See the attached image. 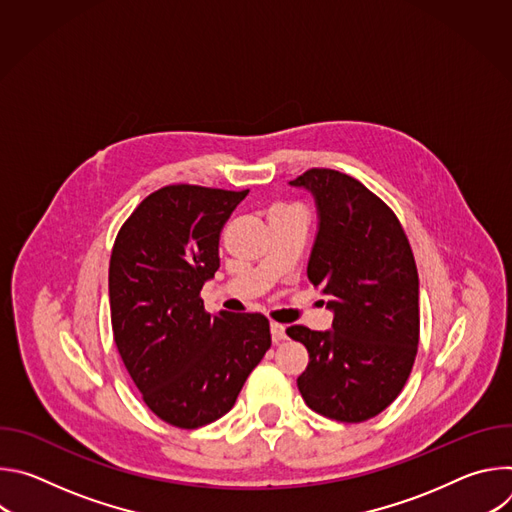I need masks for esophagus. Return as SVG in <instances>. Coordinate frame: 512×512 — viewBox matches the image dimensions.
Instances as JSON below:
<instances>
[{"instance_id": "obj_1", "label": "esophagus", "mask_w": 512, "mask_h": 512, "mask_svg": "<svg viewBox=\"0 0 512 512\" xmlns=\"http://www.w3.org/2000/svg\"><path fill=\"white\" fill-rule=\"evenodd\" d=\"M269 328H271V338H273L275 344H279V342H283V340L287 338V332H285V326H283V324L271 322Z\"/></svg>"}]
</instances>
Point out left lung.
Masks as SVG:
<instances>
[{
	"label": "left lung",
	"instance_id": "1",
	"mask_svg": "<svg viewBox=\"0 0 512 512\" xmlns=\"http://www.w3.org/2000/svg\"><path fill=\"white\" fill-rule=\"evenodd\" d=\"M312 192L318 235L308 279L332 296V330L289 326L308 348L298 389L310 409L360 423L385 411L405 387L419 344V277L395 212L367 186L312 168L289 182Z\"/></svg>",
	"mask_w": 512,
	"mask_h": 512
}]
</instances>
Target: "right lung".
<instances>
[{"label": "right lung", "mask_w": 512, "mask_h": 512, "mask_svg": "<svg viewBox=\"0 0 512 512\" xmlns=\"http://www.w3.org/2000/svg\"><path fill=\"white\" fill-rule=\"evenodd\" d=\"M247 192L164 186L131 212L111 251L117 350L145 405L174 427L229 413L271 346L263 314L210 316L200 298L221 267V231Z\"/></svg>", "instance_id": "1"}]
</instances>
